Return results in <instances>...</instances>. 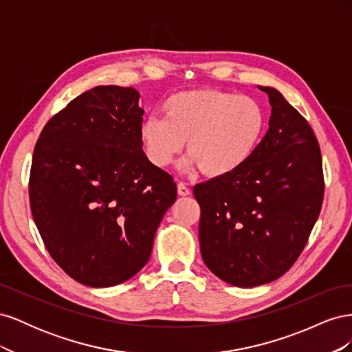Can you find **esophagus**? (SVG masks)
Returning <instances> with one entry per match:
<instances>
[{
  "label": "esophagus",
  "instance_id": "34e87169",
  "mask_svg": "<svg viewBox=\"0 0 352 352\" xmlns=\"http://www.w3.org/2000/svg\"><path fill=\"white\" fill-rule=\"evenodd\" d=\"M177 194L180 197H188L190 194V189L184 182H179L177 184Z\"/></svg>",
  "mask_w": 352,
  "mask_h": 352
}]
</instances>
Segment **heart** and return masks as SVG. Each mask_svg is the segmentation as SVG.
<instances>
[{"label":"heart","mask_w":352,"mask_h":352,"mask_svg":"<svg viewBox=\"0 0 352 352\" xmlns=\"http://www.w3.org/2000/svg\"><path fill=\"white\" fill-rule=\"evenodd\" d=\"M164 119L148 117L141 126L146 158L166 167L184 150L185 170L201 168L210 177L228 176L248 162L265 124L261 105L221 89L177 92L164 105Z\"/></svg>","instance_id":"b5f03b06"}]
</instances>
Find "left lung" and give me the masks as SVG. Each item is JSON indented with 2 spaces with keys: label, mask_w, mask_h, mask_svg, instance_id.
Segmentation results:
<instances>
[{
  "label": "left lung",
  "mask_w": 352,
  "mask_h": 352,
  "mask_svg": "<svg viewBox=\"0 0 352 352\" xmlns=\"http://www.w3.org/2000/svg\"><path fill=\"white\" fill-rule=\"evenodd\" d=\"M269 131L228 176L194 186L202 260L233 286L273 282L300 257L320 214L324 177L311 126L269 87Z\"/></svg>",
  "instance_id": "1"
}]
</instances>
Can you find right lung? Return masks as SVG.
Returning <instances> with one entry per match:
<instances>
[{
    "label": "right lung",
    "instance_id": "right-lung-1",
    "mask_svg": "<svg viewBox=\"0 0 352 352\" xmlns=\"http://www.w3.org/2000/svg\"><path fill=\"white\" fill-rule=\"evenodd\" d=\"M140 92L95 87L52 116L35 145L29 201L39 235L72 279H131L150 260L176 184L142 150Z\"/></svg>",
    "mask_w": 352,
    "mask_h": 352
}]
</instances>
